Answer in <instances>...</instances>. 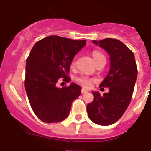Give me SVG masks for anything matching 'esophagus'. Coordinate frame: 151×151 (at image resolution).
<instances>
[{
  "instance_id": "obj_1",
  "label": "esophagus",
  "mask_w": 151,
  "mask_h": 151,
  "mask_svg": "<svg viewBox=\"0 0 151 151\" xmlns=\"http://www.w3.org/2000/svg\"><path fill=\"white\" fill-rule=\"evenodd\" d=\"M88 90L87 89H85V88H82L81 89V93H87V92H88Z\"/></svg>"
}]
</instances>
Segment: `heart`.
<instances>
[{"label":"heart","instance_id":"b5f03b06","mask_svg":"<svg viewBox=\"0 0 151 151\" xmlns=\"http://www.w3.org/2000/svg\"><path fill=\"white\" fill-rule=\"evenodd\" d=\"M93 58L95 59V58H98V57L103 56V55H102L101 53H99V52H94V53L93 54ZM74 64H75V60H73L71 63L72 67H73ZM76 81H77V82H78L79 84L82 85L83 87H90V86L91 85V83H92V79H91V78H88V77H87V76H83V75L81 76V77H78V78L76 79Z\"/></svg>","mask_w":151,"mask_h":151}]
</instances>
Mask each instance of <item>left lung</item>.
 Instances as JSON below:
<instances>
[{
	"label": "left lung",
	"mask_w": 151,
	"mask_h": 151,
	"mask_svg": "<svg viewBox=\"0 0 151 151\" xmlns=\"http://www.w3.org/2000/svg\"><path fill=\"white\" fill-rule=\"evenodd\" d=\"M92 42L104 49L110 56V70L100 84L109 87V92L101 96L98 91H92L94 98L87 104V114L96 124L108 126L118 121L128 107L137 68L134 53L120 40L106 38Z\"/></svg>",
	"instance_id": "8db88e82"
}]
</instances>
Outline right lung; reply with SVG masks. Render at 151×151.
<instances>
[{"instance_id": "add662e5", "label": "right lung", "mask_w": 151, "mask_h": 151, "mask_svg": "<svg viewBox=\"0 0 151 151\" xmlns=\"http://www.w3.org/2000/svg\"><path fill=\"white\" fill-rule=\"evenodd\" d=\"M76 40L49 36L34 45L26 61L25 90L33 111L45 123H58L69 115L71 104L81 93V87L71 83L57 87L60 79L69 82L71 62L86 45Z\"/></svg>"}]
</instances>
